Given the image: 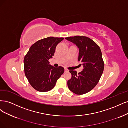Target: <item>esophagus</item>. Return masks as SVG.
Listing matches in <instances>:
<instances>
[{
    "mask_svg": "<svg viewBox=\"0 0 128 128\" xmlns=\"http://www.w3.org/2000/svg\"><path fill=\"white\" fill-rule=\"evenodd\" d=\"M69 71H68V70L67 68H65V72H68Z\"/></svg>",
    "mask_w": 128,
    "mask_h": 128,
    "instance_id": "obj_1",
    "label": "esophagus"
}]
</instances>
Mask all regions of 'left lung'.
<instances>
[{
  "mask_svg": "<svg viewBox=\"0 0 128 128\" xmlns=\"http://www.w3.org/2000/svg\"><path fill=\"white\" fill-rule=\"evenodd\" d=\"M79 48L78 60L84 66L83 71L77 73L70 71L71 79L68 86L72 92L78 95L84 94L92 90L100 81L104 69L102 53L98 45L88 37L74 36L65 38Z\"/></svg>",
  "mask_w": 128,
  "mask_h": 128,
  "instance_id": "1",
  "label": "left lung"
}]
</instances>
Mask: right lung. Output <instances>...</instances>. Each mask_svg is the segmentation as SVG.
I'll return each mask as SVG.
<instances>
[{
	"label": "right lung",
	"instance_id": "1",
	"mask_svg": "<svg viewBox=\"0 0 128 128\" xmlns=\"http://www.w3.org/2000/svg\"><path fill=\"white\" fill-rule=\"evenodd\" d=\"M63 40L64 38L52 36L40 40L32 45L25 56V75L31 86L37 91H50L64 73V68H54L49 62L54 55L57 45Z\"/></svg>",
	"mask_w": 128,
	"mask_h": 128
}]
</instances>
